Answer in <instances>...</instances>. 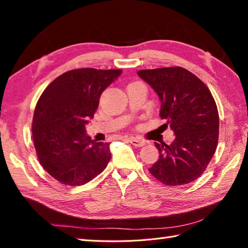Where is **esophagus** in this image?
<instances>
[{
    "label": "esophagus",
    "mask_w": 248,
    "mask_h": 248,
    "mask_svg": "<svg viewBox=\"0 0 248 248\" xmlns=\"http://www.w3.org/2000/svg\"><path fill=\"white\" fill-rule=\"evenodd\" d=\"M129 142L132 144V145L137 146V147H141L143 145H145V141H142V140L137 139V138H129Z\"/></svg>",
    "instance_id": "34e87169"
}]
</instances>
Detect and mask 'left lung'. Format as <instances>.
<instances>
[{
    "label": "left lung",
    "mask_w": 248,
    "mask_h": 248,
    "mask_svg": "<svg viewBox=\"0 0 248 248\" xmlns=\"http://www.w3.org/2000/svg\"><path fill=\"white\" fill-rule=\"evenodd\" d=\"M161 103L160 117L174 133L173 142L155 143L159 158L148 169L166 186L194 181L204 172L216 152L219 114L208 88L182 67L138 71Z\"/></svg>",
    "instance_id": "1"
}]
</instances>
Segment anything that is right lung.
<instances>
[{
	"mask_svg": "<svg viewBox=\"0 0 248 248\" xmlns=\"http://www.w3.org/2000/svg\"><path fill=\"white\" fill-rule=\"evenodd\" d=\"M121 70L74 69L48 84L34 109L32 138L43 169L66 186H82L100 174L111 157L109 143L85 132L102 92Z\"/></svg>",
	"mask_w": 248,
	"mask_h": 248,
	"instance_id": "1",
	"label": "right lung"
}]
</instances>
